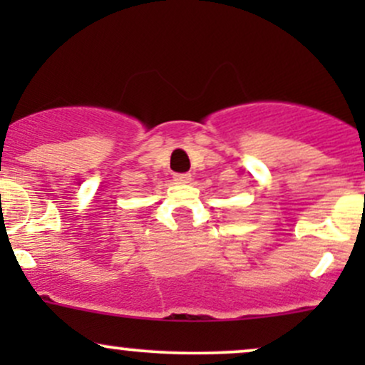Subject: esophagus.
Segmentation results:
<instances>
[{
	"mask_svg": "<svg viewBox=\"0 0 365 365\" xmlns=\"http://www.w3.org/2000/svg\"><path fill=\"white\" fill-rule=\"evenodd\" d=\"M173 178L177 183H190L192 175L190 173H177Z\"/></svg>",
	"mask_w": 365,
	"mask_h": 365,
	"instance_id": "esophagus-1",
	"label": "esophagus"
}]
</instances>
